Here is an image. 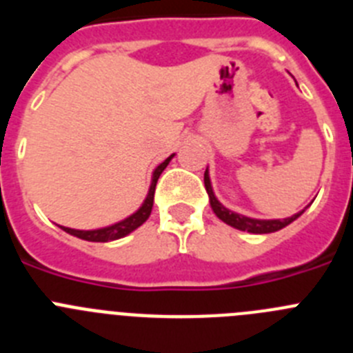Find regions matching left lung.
<instances>
[{
    "mask_svg": "<svg viewBox=\"0 0 353 353\" xmlns=\"http://www.w3.org/2000/svg\"><path fill=\"white\" fill-rule=\"evenodd\" d=\"M205 189L208 192V198H210V207L212 210L215 212V215L219 217L223 223L230 224V226L236 228V230H242V232H249V233H274L277 230H281V228L288 226L290 223L297 219L299 215H302V212L299 214L292 215L288 219H274V221H260V219H251V217H245V215L235 214V212L228 210L226 207L217 201V198L214 196V191H212L210 185V176H208V170L205 171Z\"/></svg>",
    "mask_w": 353,
    "mask_h": 353,
    "instance_id": "1",
    "label": "left lung"
}]
</instances>
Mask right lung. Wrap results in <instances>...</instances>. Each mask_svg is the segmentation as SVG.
<instances>
[{
	"mask_svg": "<svg viewBox=\"0 0 353 353\" xmlns=\"http://www.w3.org/2000/svg\"><path fill=\"white\" fill-rule=\"evenodd\" d=\"M171 159H173V155H170L166 161L155 168L154 176H152V185H150V191H148V196H146V199H145V203L141 205V208H139L138 212H134L130 217H127V219L113 224V226L101 228V230H88V232H84V230H72V228H63V226L61 228H63L67 233H70V235L77 236V239L90 240V242H109V240H117V239H121V236L129 235L130 232H134L136 228L141 226V224L150 217V212H152V207H154L155 185H157L159 176H161L162 171L166 170V166L170 164Z\"/></svg>",
	"mask_w": 353,
	"mask_h": 353,
	"instance_id": "1",
	"label": "right lung"
}]
</instances>
